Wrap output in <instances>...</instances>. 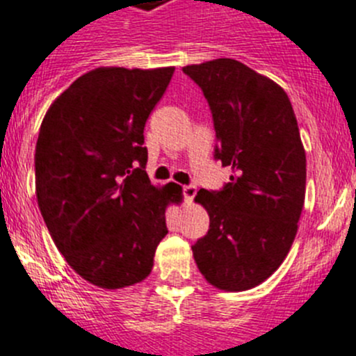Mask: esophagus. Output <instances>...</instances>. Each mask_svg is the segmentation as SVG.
<instances>
[{"label": "esophagus", "instance_id": "obj_1", "mask_svg": "<svg viewBox=\"0 0 356 356\" xmlns=\"http://www.w3.org/2000/svg\"><path fill=\"white\" fill-rule=\"evenodd\" d=\"M197 193V186L195 185H185L183 186V197H185L186 202H192V199L195 197Z\"/></svg>", "mask_w": 356, "mask_h": 356}]
</instances>
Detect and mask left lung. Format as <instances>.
<instances>
[{
    "label": "left lung",
    "instance_id": "obj_1",
    "mask_svg": "<svg viewBox=\"0 0 356 356\" xmlns=\"http://www.w3.org/2000/svg\"><path fill=\"white\" fill-rule=\"evenodd\" d=\"M209 104L214 157L232 168L218 192L200 188L195 202L209 230L192 245L211 286L248 291L286 259L305 206L306 154L286 91L234 58L183 67Z\"/></svg>",
    "mask_w": 356,
    "mask_h": 356
}]
</instances>
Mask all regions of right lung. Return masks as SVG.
Returning a JSON list of instances; mask_svg holds the SVG:
<instances>
[{
	"label": "right lung",
	"instance_id": "obj_1",
	"mask_svg": "<svg viewBox=\"0 0 356 356\" xmlns=\"http://www.w3.org/2000/svg\"><path fill=\"white\" fill-rule=\"evenodd\" d=\"M175 67H98L50 105L36 143V197L70 268L102 289L142 282L181 188L147 175L143 129Z\"/></svg>",
	"mask_w": 356,
	"mask_h": 356
}]
</instances>
